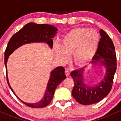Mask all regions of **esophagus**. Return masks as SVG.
<instances>
[{
    "label": "esophagus",
    "instance_id": "esophagus-1",
    "mask_svg": "<svg viewBox=\"0 0 121 121\" xmlns=\"http://www.w3.org/2000/svg\"><path fill=\"white\" fill-rule=\"evenodd\" d=\"M65 73L66 74V76H69V74H70V71L68 69H65Z\"/></svg>",
    "mask_w": 121,
    "mask_h": 121
}]
</instances>
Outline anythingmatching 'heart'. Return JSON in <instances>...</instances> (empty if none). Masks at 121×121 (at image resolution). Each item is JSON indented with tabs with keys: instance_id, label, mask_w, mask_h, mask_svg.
Instances as JSON below:
<instances>
[{
	"instance_id": "heart-1",
	"label": "heart",
	"mask_w": 121,
	"mask_h": 121,
	"mask_svg": "<svg viewBox=\"0 0 121 121\" xmlns=\"http://www.w3.org/2000/svg\"><path fill=\"white\" fill-rule=\"evenodd\" d=\"M99 40V35L95 30L86 28H74L62 37L61 45H54V53L62 64L68 62L70 54L73 53L75 64L85 66L95 56Z\"/></svg>"
}]
</instances>
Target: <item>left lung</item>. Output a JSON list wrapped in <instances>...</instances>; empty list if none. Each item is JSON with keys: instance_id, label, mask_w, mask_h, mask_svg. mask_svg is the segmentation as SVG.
Returning <instances> with one entry per match:
<instances>
[{"instance_id": "8db88e82", "label": "left lung", "mask_w": 121, "mask_h": 121, "mask_svg": "<svg viewBox=\"0 0 121 121\" xmlns=\"http://www.w3.org/2000/svg\"><path fill=\"white\" fill-rule=\"evenodd\" d=\"M99 34L101 38L91 64L105 67L103 79L97 84H87L84 78V68L73 70L70 73L74 82L72 95L78 103L84 105L97 103L108 95L112 89L117 69L116 54L113 41L102 29L99 30ZM98 63H100L99 65H98Z\"/></svg>"}]
</instances>
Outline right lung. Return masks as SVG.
Here are the masks:
<instances>
[{"mask_svg": "<svg viewBox=\"0 0 121 121\" xmlns=\"http://www.w3.org/2000/svg\"><path fill=\"white\" fill-rule=\"evenodd\" d=\"M58 29L49 24H38L35 23H29L23 28L12 36L8 43L4 53V64L6 68L7 81L9 88L16 97L28 106L34 108H41L47 106L51 102L53 97L55 91L57 86L66 78L65 69L62 66H58L51 72V75L43 97L41 100L36 103H27L21 100L15 93L11 87L8 81L7 63L9 57L16 49L26 44L33 43H46L52 49L53 47L52 38L56 35Z\"/></svg>", "mask_w": 121, "mask_h": 121, "instance_id": "add662e5", "label": "right lung"}]
</instances>
